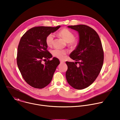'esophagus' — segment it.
Here are the masks:
<instances>
[{"label": "esophagus", "mask_w": 120, "mask_h": 120, "mask_svg": "<svg viewBox=\"0 0 120 120\" xmlns=\"http://www.w3.org/2000/svg\"><path fill=\"white\" fill-rule=\"evenodd\" d=\"M60 63H61V64H64V63H65V62L64 61H63V60H60Z\"/></svg>", "instance_id": "obj_1"}]
</instances>
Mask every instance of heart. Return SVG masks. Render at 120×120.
Segmentation results:
<instances>
[{"instance_id": "b5f03b06", "label": "heart", "mask_w": 120, "mask_h": 120, "mask_svg": "<svg viewBox=\"0 0 120 120\" xmlns=\"http://www.w3.org/2000/svg\"><path fill=\"white\" fill-rule=\"evenodd\" d=\"M58 34L64 40L68 42V45L69 47L72 49L76 48L79 44V40L77 38H74V34L71 30L67 28H64L61 30ZM55 35L53 34H49L46 37V42L47 45L49 47H51L54 43ZM52 53L54 56L59 58L63 59L65 55L67 53V51L65 49H62L58 48H56L52 50Z\"/></svg>"}]
</instances>
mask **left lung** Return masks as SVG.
Segmentation results:
<instances>
[{
    "instance_id": "left-lung-1",
    "label": "left lung",
    "mask_w": 120,
    "mask_h": 120,
    "mask_svg": "<svg viewBox=\"0 0 120 120\" xmlns=\"http://www.w3.org/2000/svg\"><path fill=\"white\" fill-rule=\"evenodd\" d=\"M68 27L78 32L79 41L70 55L76 62H66V78L72 87L83 89L90 86L100 73L104 61L103 49L98 34L91 27L85 25Z\"/></svg>"
}]
</instances>
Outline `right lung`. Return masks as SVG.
<instances>
[{
  "instance_id": "add662e5",
  "label": "right lung",
  "mask_w": 120,
  "mask_h": 120,
  "mask_svg": "<svg viewBox=\"0 0 120 120\" xmlns=\"http://www.w3.org/2000/svg\"><path fill=\"white\" fill-rule=\"evenodd\" d=\"M60 27L36 26L27 31L21 37L18 47L17 63L25 81L30 86L41 89L52 80L60 61L47 50V36ZM48 59L44 64L41 62Z\"/></svg>"
}]
</instances>
